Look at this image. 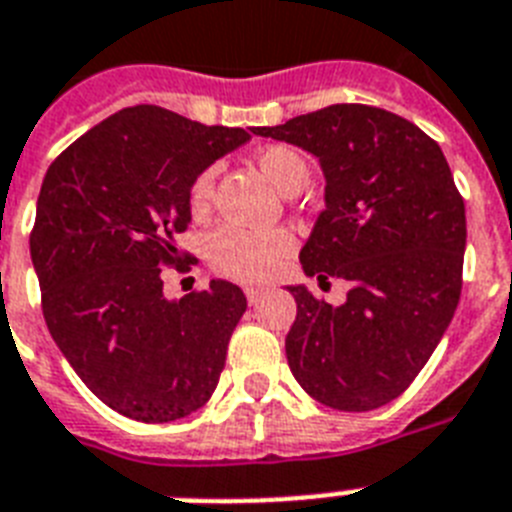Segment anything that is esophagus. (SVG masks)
<instances>
[{"label":"esophagus","instance_id":"34e87169","mask_svg":"<svg viewBox=\"0 0 512 512\" xmlns=\"http://www.w3.org/2000/svg\"><path fill=\"white\" fill-rule=\"evenodd\" d=\"M244 294H247L249 305H257V302H260V297H263V294H265V289H263V286L247 284V286H244Z\"/></svg>","mask_w":512,"mask_h":512}]
</instances>
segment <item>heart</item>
Listing matches in <instances>:
<instances>
[{
	"label": "heart",
	"mask_w": 512,
	"mask_h": 512,
	"mask_svg": "<svg viewBox=\"0 0 512 512\" xmlns=\"http://www.w3.org/2000/svg\"><path fill=\"white\" fill-rule=\"evenodd\" d=\"M257 165L265 176L284 191V194H297L310 178V165L305 155L294 147L284 144H270V147L257 152ZM215 184V170H202L191 186L189 202L194 213H202L210 202ZM294 247V239L284 228L273 231H249L239 226H218L207 236V260L218 273L239 281H263L278 263L284 260Z\"/></svg>",
	"instance_id": "1"
}]
</instances>
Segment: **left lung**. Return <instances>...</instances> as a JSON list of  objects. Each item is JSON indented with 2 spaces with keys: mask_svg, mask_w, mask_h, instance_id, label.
Instances as JSON below:
<instances>
[{
  "mask_svg": "<svg viewBox=\"0 0 512 512\" xmlns=\"http://www.w3.org/2000/svg\"><path fill=\"white\" fill-rule=\"evenodd\" d=\"M318 157L326 210L299 263L350 281L339 307L286 286L294 378L321 405L365 413L397 400L450 326L463 289L465 205L442 149L410 120L368 105H331L255 128Z\"/></svg>",
  "mask_w": 512,
  "mask_h": 512,
  "instance_id": "left-lung-1",
  "label": "left lung"
}]
</instances>
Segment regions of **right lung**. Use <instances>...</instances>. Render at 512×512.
Masks as SVG:
<instances>
[{"label":"right lung","instance_id":"add662e5","mask_svg":"<svg viewBox=\"0 0 512 512\" xmlns=\"http://www.w3.org/2000/svg\"><path fill=\"white\" fill-rule=\"evenodd\" d=\"M249 139L136 105L73 141L44 176L31 231L44 321L83 384L126 418L178 421L218 386L247 297L213 278L168 299L162 268L181 270L176 236L199 173Z\"/></svg>","mask_w":512,"mask_h":512}]
</instances>
